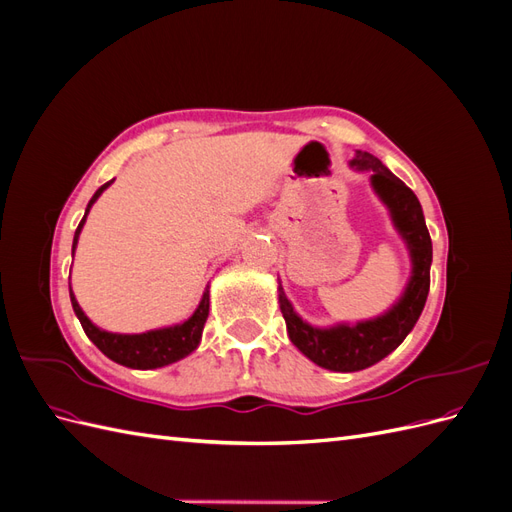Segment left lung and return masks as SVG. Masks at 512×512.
<instances>
[{
    "mask_svg": "<svg viewBox=\"0 0 512 512\" xmlns=\"http://www.w3.org/2000/svg\"><path fill=\"white\" fill-rule=\"evenodd\" d=\"M350 166L354 170H361V173H369L371 188L389 209L393 226L408 245L412 275L404 294L389 312L371 320H361L356 324L342 322L327 329L312 327V324L305 322L294 312L282 284L277 286L290 342L309 361L331 371H361L382 361L386 354H391L414 329L429 294L431 237L416 194L367 151H356Z\"/></svg>",
    "mask_w": 512,
    "mask_h": 512,
    "instance_id": "1",
    "label": "left lung"
}]
</instances>
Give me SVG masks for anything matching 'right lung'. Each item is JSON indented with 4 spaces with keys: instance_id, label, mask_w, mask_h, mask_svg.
Listing matches in <instances>:
<instances>
[{
    "instance_id": "obj_1",
    "label": "right lung",
    "mask_w": 512,
    "mask_h": 512,
    "mask_svg": "<svg viewBox=\"0 0 512 512\" xmlns=\"http://www.w3.org/2000/svg\"><path fill=\"white\" fill-rule=\"evenodd\" d=\"M111 183L113 181L104 183L102 188L94 196H91L83 220L74 232L72 256L76 250V243H79V235H81L91 205L96 203L100 194ZM70 301H72L76 318L81 320V327H83L85 335L98 346V350L102 354H106L111 361H115L123 367H130V369H158V367H164L170 363H177L183 359V356L192 354L200 344V337H203V329H205V322L209 316V288H205L203 299H200L198 307L194 309V314L188 320L173 324V327L153 329L147 333H134V335L111 333V331H104V329L96 327V324L85 316L79 301H76V297L72 294V288H70Z\"/></svg>"
}]
</instances>
